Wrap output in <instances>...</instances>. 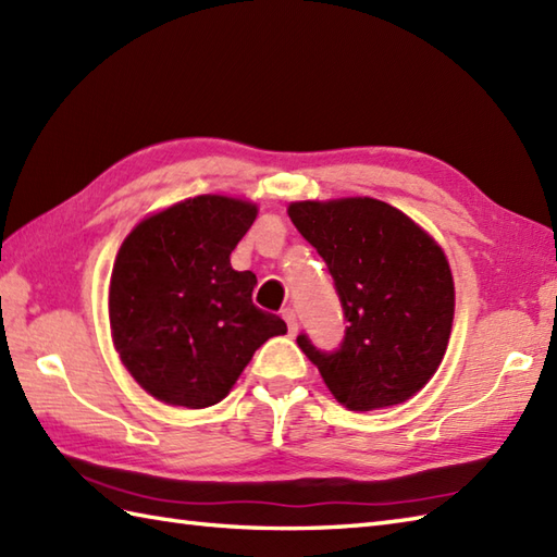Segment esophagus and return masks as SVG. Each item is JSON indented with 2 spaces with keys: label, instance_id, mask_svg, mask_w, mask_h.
<instances>
[{
  "label": "esophagus",
  "instance_id": "1",
  "mask_svg": "<svg viewBox=\"0 0 557 557\" xmlns=\"http://www.w3.org/2000/svg\"><path fill=\"white\" fill-rule=\"evenodd\" d=\"M282 318H285V321H287L289 333H292V335H297V330H299V323H297V311H294V309H285V311H282Z\"/></svg>",
  "mask_w": 557,
  "mask_h": 557
}]
</instances>
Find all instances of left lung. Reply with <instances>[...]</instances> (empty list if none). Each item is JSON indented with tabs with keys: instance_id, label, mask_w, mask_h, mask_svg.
<instances>
[{
	"instance_id": "8db88e82",
	"label": "left lung",
	"mask_w": 557,
	"mask_h": 557,
	"mask_svg": "<svg viewBox=\"0 0 557 557\" xmlns=\"http://www.w3.org/2000/svg\"><path fill=\"white\" fill-rule=\"evenodd\" d=\"M294 227L325 260L345 311L339 349L297 345L351 411L399 405L441 366L455 315L443 248L405 212L375 198L299 200Z\"/></svg>"
}]
</instances>
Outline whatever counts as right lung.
Here are the masks:
<instances>
[{
	"label": "right lung",
	"mask_w": 557,
	"mask_h": 557,
	"mask_svg": "<svg viewBox=\"0 0 557 557\" xmlns=\"http://www.w3.org/2000/svg\"><path fill=\"white\" fill-rule=\"evenodd\" d=\"M258 208L196 196L138 222L114 260L110 325L134 381L160 401L203 409L227 397L256 349L287 333L260 311L256 275L230 256Z\"/></svg>",
	"instance_id": "add662e5"
}]
</instances>
